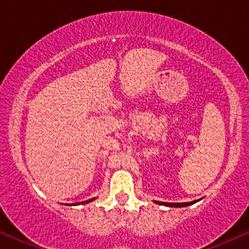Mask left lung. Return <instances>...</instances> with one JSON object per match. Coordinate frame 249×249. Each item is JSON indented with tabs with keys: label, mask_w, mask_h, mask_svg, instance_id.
Instances as JSON below:
<instances>
[{
	"label": "left lung",
	"mask_w": 249,
	"mask_h": 249,
	"mask_svg": "<svg viewBox=\"0 0 249 249\" xmlns=\"http://www.w3.org/2000/svg\"><path fill=\"white\" fill-rule=\"evenodd\" d=\"M200 199L197 200H193V202H188V203H164V202H158V200H154L155 204H159V205H164V206H169V207H186L189 205H193L197 202H199Z\"/></svg>",
	"instance_id": "obj_1"
}]
</instances>
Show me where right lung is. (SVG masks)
I'll use <instances>...</instances> for the list:
<instances>
[{"label":"right lung","instance_id":"right-lung-1","mask_svg":"<svg viewBox=\"0 0 249 249\" xmlns=\"http://www.w3.org/2000/svg\"><path fill=\"white\" fill-rule=\"evenodd\" d=\"M95 198H90V199H88V200H86V202H81V203H76V204H70V206L71 205H79V204H85V203H90L91 202V200H94Z\"/></svg>","mask_w":249,"mask_h":249}]
</instances>
